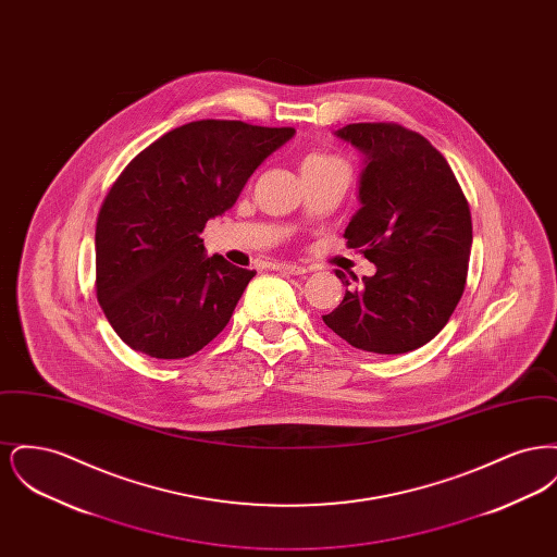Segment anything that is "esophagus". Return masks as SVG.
I'll list each match as a JSON object with an SVG mask.
<instances>
[{
    "instance_id": "34e87169",
    "label": "esophagus",
    "mask_w": 557,
    "mask_h": 557,
    "mask_svg": "<svg viewBox=\"0 0 557 557\" xmlns=\"http://www.w3.org/2000/svg\"><path fill=\"white\" fill-rule=\"evenodd\" d=\"M275 271H286V273H292V275H302V273H307V269L302 265H296V263H277V265H273Z\"/></svg>"
}]
</instances>
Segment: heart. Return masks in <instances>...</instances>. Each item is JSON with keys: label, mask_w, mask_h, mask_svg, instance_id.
Listing matches in <instances>:
<instances>
[{"label": "heart", "mask_w": 557, "mask_h": 557, "mask_svg": "<svg viewBox=\"0 0 557 557\" xmlns=\"http://www.w3.org/2000/svg\"><path fill=\"white\" fill-rule=\"evenodd\" d=\"M327 160H338L334 159V157H325V154H311V157H307L302 164H315V162H327Z\"/></svg>", "instance_id": "obj_1"}]
</instances>
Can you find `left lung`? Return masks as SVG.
I'll return each instance as SVG.
<instances>
[{
    "label": "left lung",
    "instance_id": "left-lung-1",
    "mask_svg": "<svg viewBox=\"0 0 557 557\" xmlns=\"http://www.w3.org/2000/svg\"><path fill=\"white\" fill-rule=\"evenodd\" d=\"M366 154L345 238L375 265L323 315L355 348L400 355L430 343L449 321L468 277L472 214L447 159L398 123H352L336 132ZM336 275L348 286L343 271Z\"/></svg>",
    "mask_w": 557,
    "mask_h": 557
}]
</instances>
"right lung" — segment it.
I'll use <instances>...</instances> for the list:
<instances>
[{"instance_id":"obj_1","label":"right lung","mask_w":557,"mask_h":557,"mask_svg":"<svg viewBox=\"0 0 557 557\" xmlns=\"http://www.w3.org/2000/svg\"><path fill=\"white\" fill-rule=\"evenodd\" d=\"M292 135L205 119L164 133L123 169L96 221V294L125 345L184 359L227 325L255 271L207 257L200 234Z\"/></svg>"}]
</instances>
